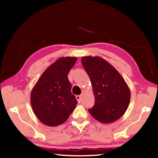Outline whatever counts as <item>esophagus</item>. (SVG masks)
<instances>
[{
    "instance_id": "esophagus-1",
    "label": "esophagus",
    "mask_w": 158,
    "mask_h": 158,
    "mask_svg": "<svg viewBox=\"0 0 158 158\" xmlns=\"http://www.w3.org/2000/svg\"><path fill=\"white\" fill-rule=\"evenodd\" d=\"M76 99H77V102H78L79 103L81 102V96H80V95H77L76 96Z\"/></svg>"
}]
</instances>
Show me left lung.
Returning <instances> with one entry per match:
<instances>
[{
	"label": "left lung",
	"instance_id": "1",
	"mask_svg": "<svg viewBox=\"0 0 158 158\" xmlns=\"http://www.w3.org/2000/svg\"><path fill=\"white\" fill-rule=\"evenodd\" d=\"M81 63L91 82L95 105L89 109L102 123H111L125 114L130 100V90L118 72L98 56H84Z\"/></svg>",
	"mask_w": 158,
	"mask_h": 158
}]
</instances>
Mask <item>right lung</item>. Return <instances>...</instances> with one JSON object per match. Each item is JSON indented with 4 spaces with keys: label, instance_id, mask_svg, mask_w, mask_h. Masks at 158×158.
Masks as SVG:
<instances>
[{
    "label": "right lung",
    "instance_id": "obj_1",
    "mask_svg": "<svg viewBox=\"0 0 158 158\" xmlns=\"http://www.w3.org/2000/svg\"><path fill=\"white\" fill-rule=\"evenodd\" d=\"M77 57H61L37 80L31 93V104L39 121L48 126L65 123L75 109L77 99L71 93L68 75Z\"/></svg>",
    "mask_w": 158,
    "mask_h": 158
}]
</instances>
